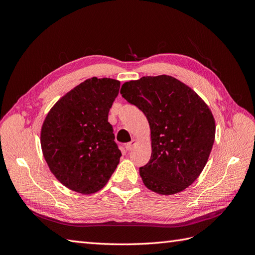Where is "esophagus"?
Wrapping results in <instances>:
<instances>
[{
  "instance_id": "esophagus-1",
  "label": "esophagus",
  "mask_w": 255,
  "mask_h": 255,
  "mask_svg": "<svg viewBox=\"0 0 255 255\" xmlns=\"http://www.w3.org/2000/svg\"><path fill=\"white\" fill-rule=\"evenodd\" d=\"M137 143V139H133L132 141L130 142H128L127 145H126V148H127V150L128 151H130V150H133V148L135 146V144Z\"/></svg>"
}]
</instances>
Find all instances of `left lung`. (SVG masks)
<instances>
[{
    "instance_id": "obj_1",
    "label": "left lung",
    "mask_w": 255,
    "mask_h": 255,
    "mask_svg": "<svg viewBox=\"0 0 255 255\" xmlns=\"http://www.w3.org/2000/svg\"><path fill=\"white\" fill-rule=\"evenodd\" d=\"M120 92L150 126L151 158L139 168L145 187L166 196L186 189L201 174L214 144L210 107L186 84L166 74L127 82Z\"/></svg>"
}]
</instances>
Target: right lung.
I'll use <instances>...</instances> for the list:
<instances>
[{
	"instance_id": "obj_1",
	"label": "right lung",
	"mask_w": 255,
	"mask_h": 255,
	"mask_svg": "<svg viewBox=\"0 0 255 255\" xmlns=\"http://www.w3.org/2000/svg\"><path fill=\"white\" fill-rule=\"evenodd\" d=\"M119 89L117 80L88 79L61 97L42 123L41 150L51 172L79 194L101 190L119 164L109 122Z\"/></svg>"
}]
</instances>
